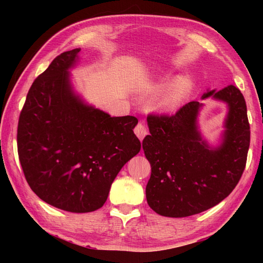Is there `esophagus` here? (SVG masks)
<instances>
[{
  "label": "esophagus",
  "instance_id": "1",
  "mask_svg": "<svg viewBox=\"0 0 263 263\" xmlns=\"http://www.w3.org/2000/svg\"><path fill=\"white\" fill-rule=\"evenodd\" d=\"M135 133L137 135V137L142 141L143 138L147 136L148 131H147V128H146V126H144L143 123L140 122V123H138V125L135 127Z\"/></svg>",
  "mask_w": 263,
  "mask_h": 263
}]
</instances>
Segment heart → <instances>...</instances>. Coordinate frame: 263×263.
Returning a JSON list of instances; mask_svg holds the SVG:
<instances>
[{
	"mask_svg": "<svg viewBox=\"0 0 263 263\" xmlns=\"http://www.w3.org/2000/svg\"><path fill=\"white\" fill-rule=\"evenodd\" d=\"M191 87V81L185 79V78H178L156 98L154 103L155 109L163 111L174 109L178 103L185 97V95L190 91Z\"/></svg>",
	"mask_w": 263,
	"mask_h": 263,
	"instance_id": "heart-1",
	"label": "heart"
}]
</instances>
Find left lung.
Segmentation results:
<instances>
[{"instance_id":"1","label":"left lung","mask_w":263,"mask_h":263,"mask_svg":"<svg viewBox=\"0 0 263 263\" xmlns=\"http://www.w3.org/2000/svg\"><path fill=\"white\" fill-rule=\"evenodd\" d=\"M212 96L228 105L225 133L220 147L209 149L197 127L202 105L190 102L175 114H149L150 135L142 148L152 166L146 187L147 202L165 217L197 215L231 194L247 165L250 124L241 90L228 85Z\"/></svg>"}]
</instances>
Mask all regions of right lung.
<instances>
[{
	"instance_id": "add662e5",
	"label": "right lung",
	"mask_w": 263,
	"mask_h": 263,
	"mask_svg": "<svg viewBox=\"0 0 263 263\" xmlns=\"http://www.w3.org/2000/svg\"><path fill=\"white\" fill-rule=\"evenodd\" d=\"M79 52L60 54L32 82L16 142L26 180L39 198L65 211L90 212L106 202L141 142L133 133L137 117H110L72 91L68 70Z\"/></svg>"
}]
</instances>
